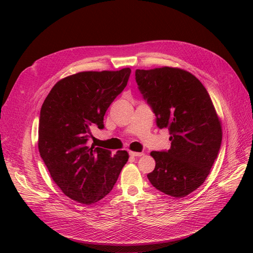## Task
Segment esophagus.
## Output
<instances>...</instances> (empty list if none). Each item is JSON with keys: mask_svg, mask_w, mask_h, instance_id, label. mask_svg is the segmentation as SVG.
<instances>
[{"mask_svg": "<svg viewBox=\"0 0 253 253\" xmlns=\"http://www.w3.org/2000/svg\"><path fill=\"white\" fill-rule=\"evenodd\" d=\"M129 155L134 156V157H140L143 155V153L141 152H133V151H129Z\"/></svg>", "mask_w": 253, "mask_h": 253, "instance_id": "34e87169", "label": "esophagus"}]
</instances>
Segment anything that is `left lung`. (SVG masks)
<instances>
[{"label":"left lung","mask_w":253,"mask_h":253,"mask_svg":"<svg viewBox=\"0 0 253 253\" xmlns=\"http://www.w3.org/2000/svg\"><path fill=\"white\" fill-rule=\"evenodd\" d=\"M135 76L157 126L171 135L169 150L151 152L156 166L148 178L160 192L185 197L203 185L217 157L220 120L208 91L191 73L164 66L136 70Z\"/></svg>","instance_id":"left-lung-1"}]
</instances>
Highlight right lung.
I'll return each mask as SVG.
<instances>
[{"label":"right lung","instance_id":"right-lung-1","mask_svg":"<svg viewBox=\"0 0 253 253\" xmlns=\"http://www.w3.org/2000/svg\"><path fill=\"white\" fill-rule=\"evenodd\" d=\"M129 68L81 72L58 81L42 104L39 119L40 155L56 185L72 200L90 205L108 195L126 151L88 147L90 128H103L106 110L127 84Z\"/></svg>","mask_w":253,"mask_h":253}]
</instances>
